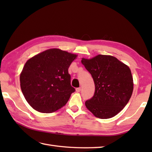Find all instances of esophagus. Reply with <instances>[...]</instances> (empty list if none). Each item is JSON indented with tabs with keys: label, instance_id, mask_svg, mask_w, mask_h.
I'll use <instances>...</instances> for the list:
<instances>
[{
	"label": "esophagus",
	"instance_id": "obj_1",
	"mask_svg": "<svg viewBox=\"0 0 152 152\" xmlns=\"http://www.w3.org/2000/svg\"><path fill=\"white\" fill-rule=\"evenodd\" d=\"M80 91H81V88H76V91L77 93L80 92Z\"/></svg>",
	"mask_w": 152,
	"mask_h": 152
}]
</instances>
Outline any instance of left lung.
I'll use <instances>...</instances> for the list:
<instances>
[{"instance_id":"obj_1","label":"left lung","mask_w":152,"mask_h":152,"mask_svg":"<svg viewBox=\"0 0 152 152\" xmlns=\"http://www.w3.org/2000/svg\"><path fill=\"white\" fill-rule=\"evenodd\" d=\"M82 63L91 74L95 91L85 103L95 117L108 119L121 111L133 91V79L127 65L112 56L98 55L82 58Z\"/></svg>"}]
</instances>
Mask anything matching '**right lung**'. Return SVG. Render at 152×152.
Segmentation results:
<instances>
[{"label":"right lung","instance_id":"right-lung-1","mask_svg":"<svg viewBox=\"0 0 152 152\" xmlns=\"http://www.w3.org/2000/svg\"><path fill=\"white\" fill-rule=\"evenodd\" d=\"M78 55L58 48L44 51L27 60L20 74V86L32 108L42 113L57 111L75 89L68 69Z\"/></svg>","mask_w":152,"mask_h":152}]
</instances>
